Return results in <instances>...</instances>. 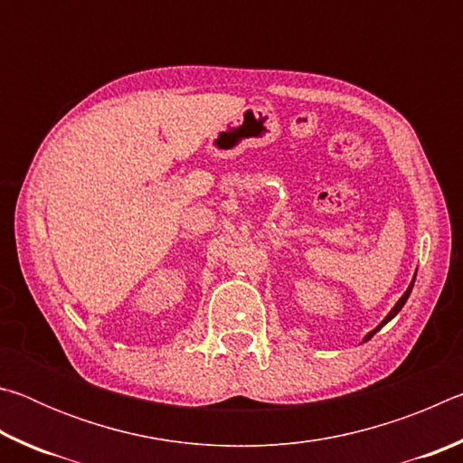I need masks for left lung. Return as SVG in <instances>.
Instances as JSON below:
<instances>
[{
	"label": "left lung",
	"mask_w": 463,
	"mask_h": 463,
	"mask_svg": "<svg viewBox=\"0 0 463 463\" xmlns=\"http://www.w3.org/2000/svg\"><path fill=\"white\" fill-rule=\"evenodd\" d=\"M412 284H414V279L411 281V286H409V289H406V292L402 294V298H401V300H398V302H396V307L390 310V315H388L386 318H383V320H382V325H380L378 328H373V331H372V333H367V335H365V341H370V339H372V336H373L375 333H378V331H380V328H382L383 325H386V323H388V320H392V318H394V317L398 315V312H401V310H402V307H404V302H406V300H409V296H411V292H412Z\"/></svg>",
	"instance_id": "8db88e82"
}]
</instances>
